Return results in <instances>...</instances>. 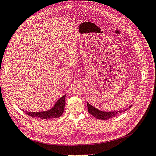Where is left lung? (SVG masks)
<instances>
[{"label": "left lung", "instance_id": "left-lung-1", "mask_svg": "<svg viewBox=\"0 0 156 156\" xmlns=\"http://www.w3.org/2000/svg\"><path fill=\"white\" fill-rule=\"evenodd\" d=\"M87 108H88V112L89 113H90V114L93 115L94 117H95L97 119H102V120H107L109 118H114L116 116H117L118 114L122 113L123 112H125V111L127 110V109H125V110H122L119 111H114V112H103L101 111L98 109L96 108L95 107H94L93 106H92L91 105H90L89 103L87 102ZM132 105H130L128 108H131Z\"/></svg>", "mask_w": 156, "mask_h": 156}]
</instances>
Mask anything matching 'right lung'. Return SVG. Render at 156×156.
Wrapping results in <instances>:
<instances>
[{
	"instance_id": "1",
	"label": "right lung",
	"mask_w": 156,
	"mask_h": 156,
	"mask_svg": "<svg viewBox=\"0 0 156 156\" xmlns=\"http://www.w3.org/2000/svg\"><path fill=\"white\" fill-rule=\"evenodd\" d=\"M65 98L66 95L62 96L61 98L58 100L55 105L49 111L40 112H31L24 111V113H26L29 116L38 118L43 119L59 118L62 116V114H63V111H64V107L66 105Z\"/></svg>"
}]
</instances>
